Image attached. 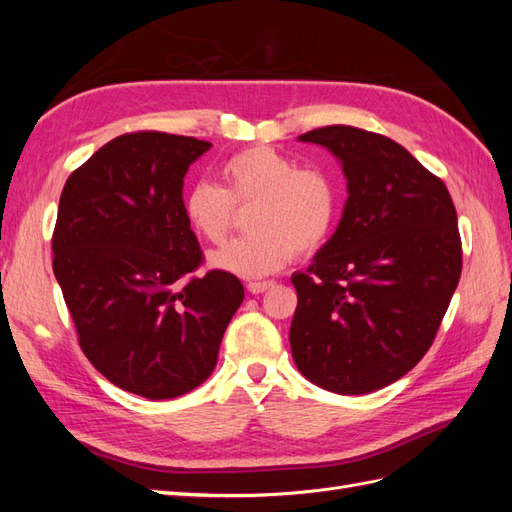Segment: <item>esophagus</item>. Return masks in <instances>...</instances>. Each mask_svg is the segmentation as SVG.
Instances as JSON below:
<instances>
[{
	"instance_id": "obj_1",
	"label": "esophagus",
	"mask_w": 512,
	"mask_h": 512,
	"mask_svg": "<svg viewBox=\"0 0 512 512\" xmlns=\"http://www.w3.org/2000/svg\"><path fill=\"white\" fill-rule=\"evenodd\" d=\"M271 286H273V282H252V284H247V290H250L252 294H260V292L269 290Z\"/></svg>"
}]
</instances>
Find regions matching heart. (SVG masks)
Masks as SVG:
<instances>
[{"label": "heart", "mask_w": 512, "mask_h": 512, "mask_svg": "<svg viewBox=\"0 0 512 512\" xmlns=\"http://www.w3.org/2000/svg\"><path fill=\"white\" fill-rule=\"evenodd\" d=\"M226 188L200 181L185 194V218L200 237L222 243L237 209L252 207L247 228L254 235L226 243L209 256L220 271L260 280L280 271L290 258L309 256L329 239L337 218L333 179L318 168H297L271 147L235 153L224 164Z\"/></svg>", "instance_id": "b5f03b06"}]
</instances>
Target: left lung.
<instances>
[{
	"mask_svg": "<svg viewBox=\"0 0 512 512\" xmlns=\"http://www.w3.org/2000/svg\"><path fill=\"white\" fill-rule=\"evenodd\" d=\"M342 162L348 200L335 235L294 273L290 350L301 374L339 395L406 376L431 348L461 275L453 198L382 134L327 126L299 136Z\"/></svg>",
	"mask_w": 512,
	"mask_h": 512,
	"instance_id": "1",
	"label": "left lung"
}]
</instances>
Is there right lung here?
<instances>
[{"label":"right lung","mask_w":512,"mask_h":512,"mask_svg":"<svg viewBox=\"0 0 512 512\" xmlns=\"http://www.w3.org/2000/svg\"><path fill=\"white\" fill-rule=\"evenodd\" d=\"M211 147L194 136L130 132L68 177L53 230V273L79 346L119 389L173 399L203 384L243 303L213 269L183 209V177Z\"/></svg>","instance_id":"add662e5"}]
</instances>
